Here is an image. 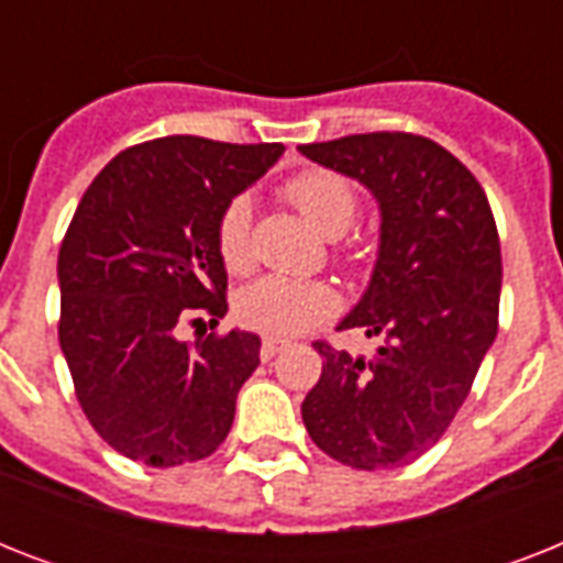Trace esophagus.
<instances>
[{"label":"esophagus","instance_id":"esophagus-1","mask_svg":"<svg viewBox=\"0 0 563 563\" xmlns=\"http://www.w3.org/2000/svg\"><path fill=\"white\" fill-rule=\"evenodd\" d=\"M283 347H286V342H283V339H272V335H268V339H263L260 356H263V362H268V360H274V356H277Z\"/></svg>","mask_w":563,"mask_h":563}]
</instances>
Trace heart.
I'll use <instances>...</instances> for the list:
<instances>
[{"label":"heart","mask_w":563,"mask_h":563,"mask_svg":"<svg viewBox=\"0 0 563 563\" xmlns=\"http://www.w3.org/2000/svg\"><path fill=\"white\" fill-rule=\"evenodd\" d=\"M283 195L327 236L344 233L360 212V192L353 180L324 166L295 172L283 184ZM251 224H254V207L251 198L242 192L230 195L212 219V245L230 274H245L254 265ZM335 307L339 298L330 283L298 280L283 274H265L260 280L247 283L233 300L239 324L272 339L307 333L309 327L333 316Z\"/></svg>","instance_id":"obj_1"}]
</instances>
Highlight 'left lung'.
<instances>
[{
  "mask_svg": "<svg viewBox=\"0 0 563 563\" xmlns=\"http://www.w3.org/2000/svg\"><path fill=\"white\" fill-rule=\"evenodd\" d=\"M300 152L362 180L383 210L374 280L339 324L383 344L371 360L312 344L324 365L300 415L335 462L402 467L441 441L497 339V221L473 172L427 136L374 131Z\"/></svg>",
  "mask_w": 563,
  "mask_h": 563,
  "instance_id": "8db88e82",
  "label": "left lung"
}]
</instances>
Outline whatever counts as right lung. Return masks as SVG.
I'll list each match as a JSON object with an SVG mask.
<instances>
[{
	"instance_id": "1",
	"label": "right lung",
	"mask_w": 563,
	"mask_h": 563,
	"mask_svg": "<svg viewBox=\"0 0 563 563\" xmlns=\"http://www.w3.org/2000/svg\"><path fill=\"white\" fill-rule=\"evenodd\" d=\"M280 154V143L161 136L119 152L84 192L57 254V339L78 406L117 453L175 467L228 438L260 335L192 344L178 330L228 312L212 219Z\"/></svg>"
}]
</instances>
